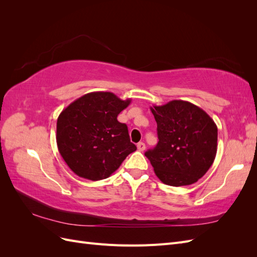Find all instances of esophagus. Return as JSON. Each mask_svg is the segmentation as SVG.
<instances>
[{
	"label": "esophagus",
	"mask_w": 257,
	"mask_h": 257,
	"mask_svg": "<svg viewBox=\"0 0 257 257\" xmlns=\"http://www.w3.org/2000/svg\"><path fill=\"white\" fill-rule=\"evenodd\" d=\"M137 149L139 151H144L146 149V145L144 143H138L137 144Z\"/></svg>",
	"instance_id": "esophagus-1"
}]
</instances>
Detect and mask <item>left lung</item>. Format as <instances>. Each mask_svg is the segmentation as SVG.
Wrapping results in <instances>:
<instances>
[{"mask_svg":"<svg viewBox=\"0 0 257 257\" xmlns=\"http://www.w3.org/2000/svg\"><path fill=\"white\" fill-rule=\"evenodd\" d=\"M158 124L159 143L145 155L155 175L167 185L197 182L213 164L217 127L198 106L181 99L150 107Z\"/></svg>","mask_w":257,"mask_h":257,"instance_id":"1","label":"left lung"}]
</instances>
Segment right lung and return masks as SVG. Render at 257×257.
I'll return each mask as SVG.
<instances>
[{
  "instance_id": "obj_1",
  "label": "right lung",
  "mask_w": 257,
  "mask_h": 257,
  "mask_svg": "<svg viewBox=\"0 0 257 257\" xmlns=\"http://www.w3.org/2000/svg\"><path fill=\"white\" fill-rule=\"evenodd\" d=\"M111 92H91L69 104L57 121L58 149L67 166L81 178L102 180L136 151L126 124L116 120L131 104Z\"/></svg>"
}]
</instances>
